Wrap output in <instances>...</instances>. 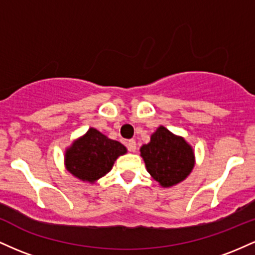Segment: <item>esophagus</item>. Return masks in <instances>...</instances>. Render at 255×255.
Listing matches in <instances>:
<instances>
[{
	"instance_id": "obj_1",
	"label": "esophagus",
	"mask_w": 255,
	"mask_h": 255,
	"mask_svg": "<svg viewBox=\"0 0 255 255\" xmlns=\"http://www.w3.org/2000/svg\"><path fill=\"white\" fill-rule=\"evenodd\" d=\"M127 147H128V150H129L130 152H135L136 151V142H135V140H129V141L127 142Z\"/></svg>"
}]
</instances>
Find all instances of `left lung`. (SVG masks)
<instances>
[{
	"label": "left lung",
	"instance_id": "obj_1",
	"mask_svg": "<svg viewBox=\"0 0 255 255\" xmlns=\"http://www.w3.org/2000/svg\"><path fill=\"white\" fill-rule=\"evenodd\" d=\"M146 169L162 187L180 183L194 168V151L192 146L159 126L151 135L148 144L140 148Z\"/></svg>",
	"mask_w": 255,
	"mask_h": 255
}]
</instances>
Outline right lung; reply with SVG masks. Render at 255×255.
Segmentation results:
<instances>
[{
	"label": "right lung",
	"mask_w": 255,
	"mask_h": 255,
	"mask_svg": "<svg viewBox=\"0 0 255 255\" xmlns=\"http://www.w3.org/2000/svg\"><path fill=\"white\" fill-rule=\"evenodd\" d=\"M126 152L127 148L121 142L90 128L85 135L67 148L64 164L67 170L79 180L95 183L111 170L115 160Z\"/></svg>",
	"instance_id": "right-lung-1"
}]
</instances>
